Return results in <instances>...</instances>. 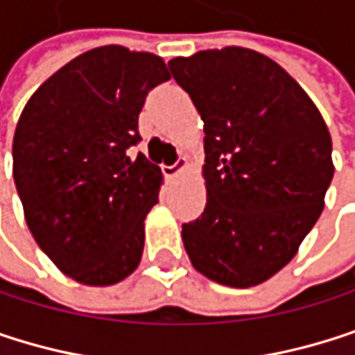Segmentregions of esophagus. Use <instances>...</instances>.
<instances>
[{"label": "esophagus", "instance_id": "1", "mask_svg": "<svg viewBox=\"0 0 355 355\" xmlns=\"http://www.w3.org/2000/svg\"><path fill=\"white\" fill-rule=\"evenodd\" d=\"M189 164H187V159L185 157H179L174 164H170V166H162V172H164V176H168V179H172V176H176L179 172H183L185 168H187Z\"/></svg>", "mask_w": 355, "mask_h": 355}]
</instances>
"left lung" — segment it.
Wrapping results in <instances>:
<instances>
[{
  "label": "left lung",
  "instance_id": "left-lung-1",
  "mask_svg": "<svg viewBox=\"0 0 355 355\" xmlns=\"http://www.w3.org/2000/svg\"><path fill=\"white\" fill-rule=\"evenodd\" d=\"M168 68L204 120L206 210L183 225L198 272L254 287L297 254L333 181L329 128L293 76L268 55L225 47Z\"/></svg>",
  "mask_w": 355,
  "mask_h": 355
}]
</instances>
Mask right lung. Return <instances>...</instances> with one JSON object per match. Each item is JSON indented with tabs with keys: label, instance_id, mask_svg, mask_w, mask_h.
<instances>
[{
	"label": "right lung",
	"instance_id": "right-lung-1",
	"mask_svg": "<svg viewBox=\"0 0 355 355\" xmlns=\"http://www.w3.org/2000/svg\"><path fill=\"white\" fill-rule=\"evenodd\" d=\"M168 78L159 55L103 45L51 74L20 114L12 157L28 231L83 285H116L141 262L164 176L128 147L147 93Z\"/></svg>",
	"mask_w": 355,
	"mask_h": 355
}]
</instances>
